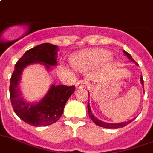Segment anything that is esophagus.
I'll return each mask as SVG.
<instances>
[{"instance_id": "1", "label": "esophagus", "mask_w": 153, "mask_h": 153, "mask_svg": "<svg viewBox=\"0 0 153 153\" xmlns=\"http://www.w3.org/2000/svg\"><path fill=\"white\" fill-rule=\"evenodd\" d=\"M85 87V82L83 81V80H80V81L77 82L76 83V89H80V88H83Z\"/></svg>"}]
</instances>
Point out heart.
<instances>
[{
	"instance_id": "obj_1",
	"label": "heart",
	"mask_w": 153,
	"mask_h": 153,
	"mask_svg": "<svg viewBox=\"0 0 153 153\" xmlns=\"http://www.w3.org/2000/svg\"><path fill=\"white\" fill-rule=\"evenodd\" d=\"M111 59L110 53L105 49H97L85 52L72 59V66L77 70H87L102 66Z\"/></svg>"
}]
</instances>
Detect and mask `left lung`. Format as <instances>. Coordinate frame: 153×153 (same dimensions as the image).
I'll list each match as a JSON object with an SVG mask.
<instances>
[{
    "label": "left lung",
    "instance_id": "obj_1",
    "mask_svg": "<svg viewBox=\"0 0 153 153\" xmlns=\"http://www.w3.org/2000/svg\"><path fill=\"white\" fill-rule=\"evenodd\" d=\"M123 53H124V55H125V56L128 57V59H130L132 62H135V65L139 66V64L137 63V62L133 59L131 55L129 54V53H128L125 50H123ZM140 83L143 86L144 81H143L142 75H141L140 76ZM88 94H89V92H88ZM87 109H88V114H89V117H91V119L92 120V121L96 124V125H97L98 126H100V127L105 128H120L125 127V125H128L129 123H131V121L135 119V118H133V119H131L130 121H125V122H120V123H108V122H105V121H101V120L98 119L97 117H96L94 115V114L92 113V111H91V106H90L89 102H88V104H87Z\"/></svg>",
    "mask_w": 153,
    "mask_h": 153
}]
</instances>
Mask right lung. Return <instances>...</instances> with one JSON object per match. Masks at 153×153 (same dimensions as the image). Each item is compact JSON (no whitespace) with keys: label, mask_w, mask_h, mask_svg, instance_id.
Wrapping results in <instances>:
<instances>
[{"label":"right lung","mask_w":153,"mask_h":153,"mask_svg":"<svg viewBox=\"0 0 153 153\" xmlns=\"http://www.w3.org/2000/svg\"><path fill=\"white\" fill-rule=\"evenodd\" d=\"M59 47L43 43L29 49L19 59L10 82V98L15 114L22 121L32 126H47L58 121L63 113L64 107L74 93L75 87L56 86L53 83L39 101L26 100L21 89L22 74L25 68L35 63L42 64L50 72L57 66Z\"/></svg>","instance_id":"add662e5"}]
</instances>
